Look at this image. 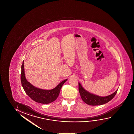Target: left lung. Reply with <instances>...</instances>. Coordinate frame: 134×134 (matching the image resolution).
<instances>
[{
  "mask_svg": "<svg viewBox=\"0 0 134 134\" xmlns=\"http://www.w3.org/2000/svg\"><path fill=\"white\" fill-rule=\"evenodd\" d=\"M79 91L83 101L87 104L92 106L101 105L107 103L111 100L116 95L118 90L113 94L105 97H101L87 91L79 83Z\"/></svg>",
  "mask_w": 134,
  "mask_h": 134,
  "instance_id": "obj_1",
  "label": "left lung"
}]
</instances>
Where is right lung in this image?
<instances>
[{
  "mask_svg": "<svg viewBox=\"0 0 134 134\" xmlns=\"http://www.w3.org/2000/svg\"><path fill=\"white\" fill-rule=\"evenodd\" d=\"M24 61L21 65V80L25 91L32 100L39 103L48 104L55 101L59 95L62 86L67 79L60 83L54 89L44 90L35 87L26 79L24 71Z\"/></svg>",
  "mask_w": 134,
  "mask_h": 134,
  "instance_id": "add662e5",
  "label": "right lung"
}]
</instances>
